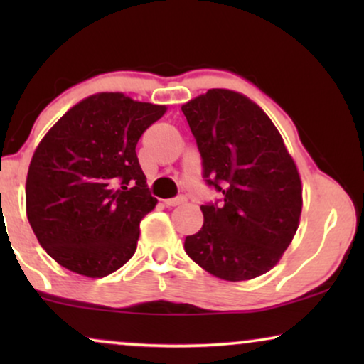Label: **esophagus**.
<instances>
[{"mask_svg":"<svg viewBox=\"0 0 364 364\" xmlns=\"http://www.w3.org/2000/svg\"><path fill=\"white\" fill-rule=\"evenodd\" d=\"M164 203H166V207H177V205H182V203H186V197L166 198V200H164Z\"/></svg>","mask_w":364,"mask_h":364,"instance_id":"esophagus-1","label":"esophagus"}]
</instances>
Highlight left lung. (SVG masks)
<instances>
[{
	"instance_id": "left-lung-1",
	"label": "left lung",
	"mask_w": 364,
	"mask_h": 364,
	"mask_svg": "<svg viewBox=\"0 0 364 364\" xmlns=\"http://www.w3.org/2000/svg\"><path fill=\"white\" fill-rule=\"evenodd\" d=\"M203 177L223 203L202 205L203 225L183 243L203 270L252 280L280 262L300 225L301 178L263 109L230 89H208L182 106Z\"/></svg>"
}]
</instances>
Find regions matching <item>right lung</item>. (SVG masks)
Here are the masks:
<instances>
[{
    "label": "right lung",
    "mask_w": 364,
    "mask_h": 364,
    "mask_svg": "<svg viewBox=\"0 0 364 364\" xmlns=\"http://www.w3.org/2000/svg\"><path fill=\"white\" fill-rule=\"evenodd\" d=\"M166 111L122 92H97L69 109L38 144L26 177V215L59 265L102 278L134 255L139 223L157 203L136 146Z\"/></svg>",
    "instance_id": "obj_1"
}]
</instances>
